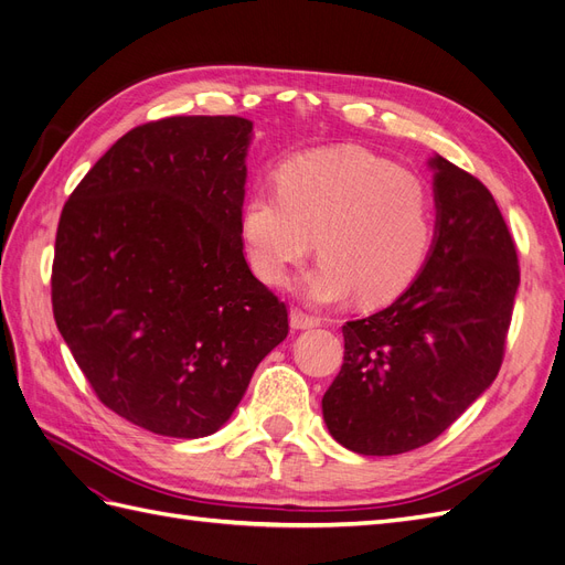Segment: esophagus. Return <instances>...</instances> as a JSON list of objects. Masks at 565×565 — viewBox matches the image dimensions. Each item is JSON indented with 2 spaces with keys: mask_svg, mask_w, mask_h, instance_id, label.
I'll use <instances>...</instances> for the list:
<instances>
[{
  "mask_svg": "<svg viewBox=\"0 0 565 565\" xmlns=\"http://www.w3.org/2000/svg\"><path fill=\"white\" fill-rule=\"evenodd\" d=\"M289 324H292L295 330L318 328L320 318H318V316H311V313H306V311H301V309H292V311H289Z\"/></svg>",
  "mask_w": 565,
  "mask_h": 565,
  "instance_id": "34e87169",
  "label": "esophagus"
}]
</instances>
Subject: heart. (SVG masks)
Instances as JSON below:
<instances>
[{"instance_id":"obj_1","label":"heart","mask_w":565,"mask_h":565,"mask_svg":"<svg viewBox=\"0 0 565 565\" xmlns=\"http://www.w3.org/2000/svg\"><path fill=\"white\" fill-rule=\"evenodd\" d=\"M278 191L259 188L241 210L252 270L282 287L309 256L313 301L377 306L401 297L419 276L436 237V202L422 177L361 148L311 150L276 172Z\"/></svg>"}]
</instances>
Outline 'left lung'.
Listing matches in <instances>:
<instances>
[{
    "label": "left lung",
    "instance_id": "left-lung-1",
    "mask_svg": "<svg viewBox=\"0 0 565 565\" xmlns=\"http://www.w3.org/2000/svg\"><path fill=\"white\" fill-rule=\"evenodd\" d=\"M436 241L386 309L349 320L344 365L322 396L341 446L401 455L438 438L498 377L521 280L516 243L488 188L446 158Z\"/></svg>",
    "mask_w": 565,
    "mask_h": 565
}]
</instances>
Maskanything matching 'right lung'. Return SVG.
I'll return each instance as SVG.
<instances>
[{
  "mask_svg": "<svg viewBox=\"0 0 565 565\" xmlns=\"http://www.w3.org/2000/svg\"><path fill=\"white\" fill-rule=\"evenodd\" d=\"M249 131L235 115L139 125L63 204L56 328L96 398L146 431L214 434L289 332L243 254Z\"/></svg>",
  "mask_w": 565,
  "mask_h": 565,
  "instance_id": "right-lung-1",
  "label": "right lung"
}]
</instances>
